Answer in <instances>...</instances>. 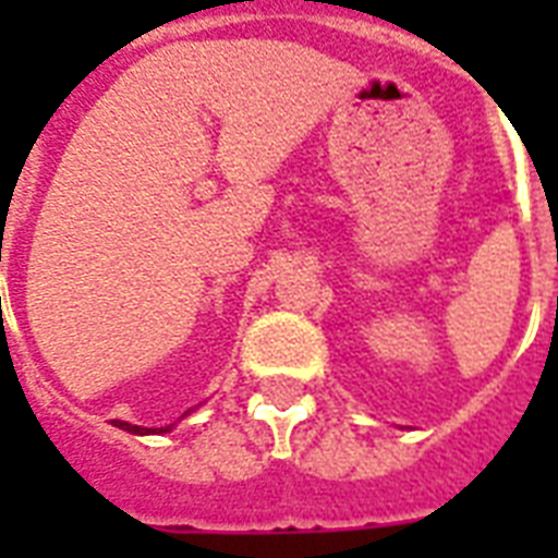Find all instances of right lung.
<instances>
[{"label":"right lung","instance_id":"obj_1","mask_svg":"<svg viewBox=\"0 0 558 558\" xmlns=\"http://www.w3.org/2000/svg\"><path fill=\"white\" fill-rule=\"evenodd\" d=\"M112 423H116L118 428H124V432H130V434H165V432H170V425H165V428H142V425L124 423V420H112Z\"/></svg>","mask_w":558,"mask_h":558}]
</instances>
